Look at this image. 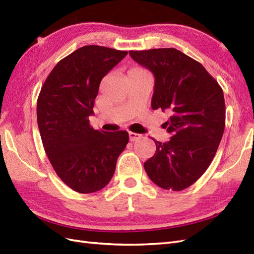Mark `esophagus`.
Instances as JSON below:
<instances>
[{
    "mask_svg": "<svg viewBox=\"0 0 254 254\" xmlns=\"http://www.w3.org/2000/svg\"><path fill=\"white\" fill-rule=\"evenodd\" d=\"M129 140L131 141V142H134V141H136V140H139L140 137H141V134H139V133H134V132H131V131H129Z\"/></svg>",
    "mask_w": 254,
    "mask_h": 254,
    "instance_id": "esophagus-1",
    "label": "esophagus"
}]
</instances>
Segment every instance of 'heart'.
<instances>
[{
  "instance_id": "heart-1",
  "label": "heart",
  "mask_w": 254,
  "mask_h": 254,
  "mask_svg": "<svg viewBox=\"0 0 254 254\" xmlns=\"http://www.w3.org/2000/svg\"><path fill=\"white\" fill-rule=\"evenodd\" d=\"M132 71H142V70H140V68H133Z\"/></svg>"
}]
</instances>
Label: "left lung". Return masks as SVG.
Segmentation results:
<instances>
[{
	"instance_id": "1",
	"label": "left lung",
	"mask_w": 254,
	"mask_h": 254,
	"mask_svg": "<svg viewBox=\"0 0 254 254\" xmlns=\"http://www.w3.org/2000/svg\"><path fill=\"white\" fill-rule=\"evenodd\" d=\"M129 55L155 76L151 108L172 113L163 124L171 140H153L156 153L145 172L158 187L182 190L200 178L217 151L226 124L224 92L200 63L176 49Z\"/></svg>"
}]
</instances>
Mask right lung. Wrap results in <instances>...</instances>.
I'll list each match as a JSON object with an SVG mask.
<instances>
[{
    "instance_id": "obj_1",
    "label": "right lung",
    "mask_w": 254,
    "mask_h": 254,
    "mask_svg": "<svg viewBox=\"0 0 254 254\" xmlns=\"http://www.w3.org/2000/svg\"><path fill=\"white\" fill-rule=\"evenodd\" d=\"M127 55L86 45L53 68L37 101V122L48 158L59 178L81 194L102 190L111 180L127 131L106 132L90 126L99 83Z\"/></svg>"
}]
</instances>
